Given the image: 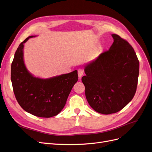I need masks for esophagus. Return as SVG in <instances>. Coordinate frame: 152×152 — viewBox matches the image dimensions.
Segmentation results:
<instances>
[{
  "instance_id": "obj_1",
  "label": "esophagus",
  "mask_w": 152,
  "mask_h": 152,
  "mask_svg": "<svg viewBox=\"0 0 152 152\" xmlns=\"http://www.w3.org/2000/svg\"><path fill=\"white\" fill-rule=\"evenodd\" d=\"M77 74H78L79 78H81L82 76L83 75L84 71H83V70H82V69H78V71H77Z\"/></svg>"
}]
</instances>
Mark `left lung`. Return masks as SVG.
<instances>
[{
  "instance_id": "left-lung-1",
  "label": "left lung",
  "mask_w": 152,
  "mask_h": 152,
  "mask_svg": "<svg viewBox=\"0 0 152 152\" xmlns=\"http://www.w3.org/2000/svg\"><path fill=\"white\" fill-rule=\"evenodd\" d=\"M109 50L85 67L82 77L90 106L109 115L122 110L136 92L140 62L133 48L117 34Z\"/></svg>"
}]
</instances>
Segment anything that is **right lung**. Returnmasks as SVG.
Segmentation results:
<instances>
[{"instance_id":"1","label":"right lung","mask_w":152,"mask_h":152,"mask_svg":"<svg viewBox=\"0 0 152 152\" xmlns=\"http://www.w3.org/2000/svg\"><path fill=\"white\" fill-rule=\"evenodd\" d=\"M17 48L11 64V78L15 97L20 106L29 113L42 118L57 115L66 105L69 94L78 80L77 71L48 79L34 77L25 67L23 44Z\"/></svg>"}]
</instances>
